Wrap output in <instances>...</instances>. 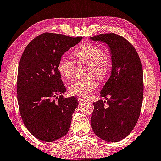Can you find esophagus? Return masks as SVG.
I'll return each mask as SVG.
<instances>
[{
	"mask_svg": "<svg viewBox=\"0 0 161 161\" xmlns=\"http://www.w3.org/2000/svg\"><path fill=\"white\" fill-rule=\"evenodd\" d=\"M78 101H79V104H83V103H85V102H86L84 99L80 98V97H79V98H78Z\"/></svg>",
	"mask_w": 161,
	"mask_h": 161,
	"instance_id": "obj_1",
	"label": "esophagus"
}]
</instances>
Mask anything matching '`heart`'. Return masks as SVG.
<instances>
[{
	"mask_svg": "<svg viewBox=\"0 0 161 161\" xmlns=\"http://www.w3.org/2000/svg\"><path fill=\"white\" fill-rule=\"evenodd\" d=\"M74 56L83 65L90 67V73L99 80H104L108 75L110 64L108 56L99 47L91 44H85L75 50ZM58 71L65 81L73 78L76 71L74 62L66 57H62L58 64ZM97 87V83L93 80H79L68 87L70 95L80 97H87Z\"/></svg>",
	"mask_w": 161,
	"mask_h": 161,
	"instance_id": "heart-1",
	"label": "heart"
}]
</instances>
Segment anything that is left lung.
Listing matches in <instances>:
<instances>
[{
  "label": "left lung",
  "instance_id": "obj_1",
  "mask_svg": "<svg viewBox=\"0 0 161 161\" xmlns=\"http://www.w3.org/2000/svg\"><path fill=\"white\" fill-rule=\"evenodd\" d=\"M90 38L107 44L111 58V76L100 91L107 104L102 99L93 103L91 128L97 137L114 143L131 133L140 117L143 97V68L135 47L122 36L106 33Z\"/></svg>",
  "mask_w": 161,
  "mask_h": 161
}]
</instances>
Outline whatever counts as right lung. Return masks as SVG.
Segmentation results:
<instances>
[{"label":"right lung","mask_w":161,"mask_h":161,"mask_svg":"<svg viewBox=\"0 0 161 161\" xmlns=\"http://www.w3.org/2000/svg\"><path fill=\"white\" fill-rule=\"evenodd\" d=\"M82 39L45 32L32 40L22 54L17 81L20 114L26 129L42 141L59 139L70 129L79 104L75 97H57L66 91L58 64L63 54Z\"/></svg>","instance_id":"add662e5"}]
</instances>
